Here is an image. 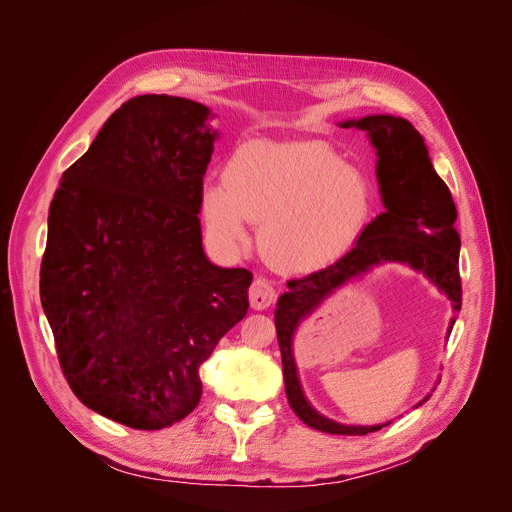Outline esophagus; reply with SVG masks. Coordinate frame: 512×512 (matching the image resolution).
Wrapping results in <instances>:
<instances>
[{"label": "esophagus", "mask_w": 512, "mask_h": 512, "mask_svg": "<svg viewBox=\"0 0 512 512\" xmlns=\"http://www.w3.org/2000/svg\"><path fill=\"white\" fill-rule=\"evenodd\" d=\"M249 301H251V307L255 309V311H263V309H267L270 305H274V301H276V290H274V286L267 282V280H263V278H257L253 284H251V288H249Z\"/></svg>", "instance_id": "34e87169"}]
</instances>
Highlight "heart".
Listing matches in <instances>:
<instances>
[{
  "label": "heart",
  "instance_id": "heart-1",
  "mask_svg": "<svg viewBox=\"0 0 512 512\" xmlns=\"http://www.w3.org/2000/svg\"><path fill=\"white\" fill-rule=\"evenodd\" d=\"M373 207L369 176L324 143H242L226 178L201 193L205 226L222 247H245L249 220L261 222L259 251L284 272L319 270L351 251Z\"/></svg>",
  "mask_w": 512,
  "mask_h": 512
}]
</instances>
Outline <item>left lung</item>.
<instances>
[{
    "label": "left lung",
    "instance_id": "8db88e82",
    "mask_svg": "<svg viewBox=\"0 0 512 512\" xmlns=\"http://www.w3.org/2000/svg\"><path fill=\"white\" fill-rule=\"evenodd\" d=\"M342 128L367 132L378 153V184L384 213L375 218L357 245L326 270L290 280L276 309V334L282 353L284 386L290 409L317 432L338 436H365L384 425H344L317 413L303 394L292 340L301 321L311 315L338 288L365 276L375 265L405 263L432 280L444 292L454 311H461L463 288L459 274L461 236L454 228L456 207L446 182L436 174L427 147L415 126L396 116H365L340 122ZM450 319L448 334L452 332ZM423 398L421 402H425ZM419 402V405H421ZM417 405V407H419Z\"/></svg>",
    "mask_w": 512,
    "mask_h": 512
}]
</instances>
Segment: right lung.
Returning a JSON list of instances; mask_svg holds the SVG:
<instances>
[{
  "instance_id": "obj_1",
  "label": "right lung",
  "mask_w": 512,
  "mask_h": 512,
  "mask_svg": "<svg viewBox=\"0 0 512 512\" xmlns=\"http://www.w3.org/2000/svg\"><path fill=\"white\" fill-rule=\"evenodd\" d=\"M209 107L139 95L62 174L41 261V305L64 378L91 411L134 429L178 423L199 367L247 315L253 274L203 253Z\"/></svg>"
}]
</instances>
